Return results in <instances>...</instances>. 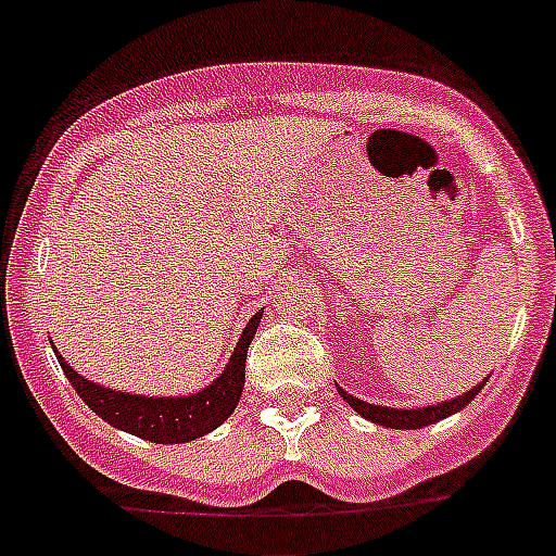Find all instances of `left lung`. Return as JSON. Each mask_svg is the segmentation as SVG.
I'll use <instances>...</instances> for the list:
<instances>
[{
  "label": "left lung",
  "instance_id": "1",
  "mask_svg": "<svg viewBox=\"0 0 556 556\" xmlns=\"http://www.w3.org/2000/svg\"><path fill=\"white\" fill-rule=\"evenodd\" d=\"M483 388H485V379L475 384V388H469L467 393L456 395V399H447L442 401V404H431V406H415V409H395V406L368 404V401L363 399H354V395L346 393L343 388H338V393H341V399L346 401L357 415L366 417V420L377 422V426H384V428H399V431L401 428H406V431H412V428L431 426V422H440L445 420V417L462 412L469 401H475V395H478Z\"/></svg>",
  "mask_w": 556,
  "mask_h": 556
}]
</instances>
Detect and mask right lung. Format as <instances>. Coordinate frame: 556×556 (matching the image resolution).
<instances>
[{"instance_id": "1", "label": "right lung", "mask_w": 556, "mask_h": 556, "mask_svg": "<svg viewBox=\"0 0 556 556\" xmlns=\"http://www.w3.org/2000/svg\"><path fill=\"white\" fill-rule=\"evenodd\" d=\"M264 311L248 319L235 352L224 371L202 388L199 393L190 395H141V393H123V390L103 388L92 379L81 377L71 363L56 352L62 371L71 379L73 390L81 395L84 404L103 417L109 426L128 431L139 440L157 442V445H182V442L199 440L204 433L215 431L224 420H229L231 412L240 404L242 388H245V357L251 346L256 327L262 321Z\"/></svg>"}]
</instances>
